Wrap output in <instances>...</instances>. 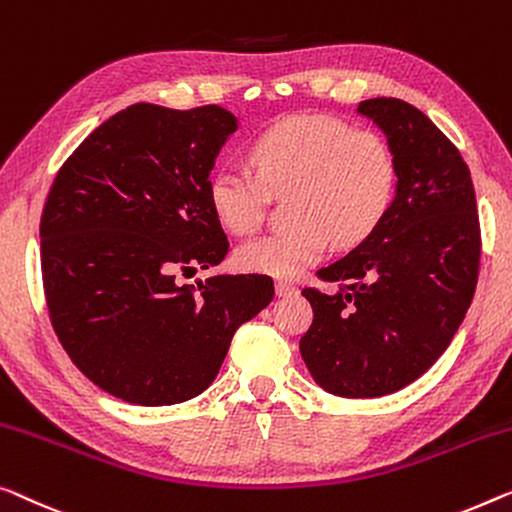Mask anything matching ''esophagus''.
Instances as JSON below:
<instances>
[{"instance_id":"obj_1","label":"esophagus","mask_w":512,"mask_h":512,"mask_svg":"<svg viewBox=\"0 0 512 512\" xmlns=\"http://www.w3.org/2000/svg\"><path fill=\"white\" fill-rule=\"evenodd\" d=\"M296 292H299V287H296L294 282H287V280L276 282V294L278 296H294Z\"/></svg>"}]
</instances>
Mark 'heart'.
I'll use <instances>...</instances> for the list:
<instances>
[{
    "instance_id": "heart-1",
    "label": "heart",
    "mask_w": 512,
    "mask_h": 512,
    "mask_svg": "<svg viewBox=\"0 0 512 512\" xmlns=\"http://www.w3.org/2000/svg\"><path fill=\"white\" fill-rule=\"evenodd\" d=\"M255 179L216 170L207 202L218 225L248 236L264 223L269 197H287L292 227L248 241L236 264L248 273L294 278L319 262L331 241L354 248L384 223L398 190V163L384 135L331 114H292L246 147Z\"/></svg>"
}]
</instances>
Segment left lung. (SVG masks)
<instances>
[{"label":"left lung","instance_id":"8db88e82","mask_svg":"<svg viewBox=\"0 0 512 512\" xmlns=\"http://www.w3.org/2000/svg\"><path fill=\"white\" fill-rule=\"evenodd\" d=\"M398 163L393 207L368 241L305 287L312 324L299 342L312 379L340 398H379L416 381L451 345L474 299L480 225L469 167L448 137L400 98H370Z\"/></svg>","mask_w":512,"mask_h":512}]
</instances>
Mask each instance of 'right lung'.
Returning <instances> with one entry per match:
<instances>
[{"label": "right lung", "instance_id": "1", "mask_svg": "<svg viewBox=\"0 0 512 512\" xmlns=\"http://www.w3.org/2000/svg\"><path fill=\"white\" fill-rule=\"evenodd\" d=\"M236 117L220 105L135 103L91 133L41 216L50 322L78 370L114 398L163 407L216 379L232 335L273 299L269 276H211L230 243L207 181Z\"/></svg>", "mask_w": 512, "mask_h": 512}]
</instances>
